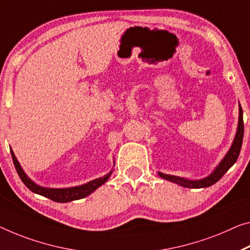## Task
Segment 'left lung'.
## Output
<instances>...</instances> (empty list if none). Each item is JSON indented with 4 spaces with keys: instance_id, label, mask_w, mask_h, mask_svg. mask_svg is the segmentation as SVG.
Returning a JSON list of instances; mask_svg holds the SVG:
<instances>
[{
    "instance_id": "left-lung-1",
    "label": "left lung",
    "mask_w": 250,
    "mask_h": 250,
    "mask_svg": "<svg viewBox=\"0 0 250 250\" xmlns=\"http://www.w3.org/2000/svg\"><path fill=\"white\" fill-rule=\"evenodd\" d=\"M243 138H244V120H243V109L239 105V123H238V128H237V134L235 140H233V143L230 147L229 152L227 155L225 156V159L221 161L220 164L218 165L216 170H214L212 173H211L208 178H205L202 180H198V181H191V180H186L182 178H179V176L175 175H168L164 173H159L161 178L165 180H168V181L178 183L182 187L187 188H193V189H200V188H207L210 187L218 182L224 174L227 172L230 167H232L233 164L236 163V161L239 156L241 145H243Z\"/></svg>"
}]
</instances>
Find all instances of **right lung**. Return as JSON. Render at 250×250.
<instances>
[{"mask_svg":"<svg viewBox=\"0 0 250 250\" xmlns=\"http://www.w3.org/2000/svg\"><path fill=\"white\" fill-rule=\"evenodd\" d=\"M11 155H12V160L15 167V170H17L19 176L22 180V182L25 184V187L28 189L31 190L32 192L37 194L43 195V197L50 199V200L56 201V202H69L72 200H79V199H83L89 195L90 193L102 186V184L105 183L108 178L112 174V172L107 175L104 176V178H99L93 180V181L88 182L87 184H83V186L79 187H74V188H68V189H50V188H42L37 186L36 183H33L31 180H30L26 174L23 172V170L19 164L17 157H15L14 153L11 151Z\"/></svg>","mask_w":250,"mask_h":250,"instance_id":"obj_1","label":"right lung"}]
</instances>
